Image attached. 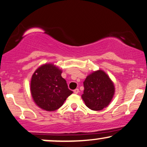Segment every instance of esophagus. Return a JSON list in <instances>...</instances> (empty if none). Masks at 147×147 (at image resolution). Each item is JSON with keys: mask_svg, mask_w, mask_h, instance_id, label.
<instances>
[{"mask_svg": "<svg viewBox=\"0 0 147 147\" xmlns=\"http://www.w3.org/2000/svg\"><path fill=\"white\" fill-rule=\"evenodd\" d=\"M79 89H75V90H74V93H75V94H77L78 93H79Z\"/></svg>", "mask_w": 147, "mask_h": 147, "instance_id": "esophagus-1", "label": "esophagus"}]
</instances>
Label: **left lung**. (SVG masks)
<instances>
[{"mask_svg":"<svg viewBox=\"0 0 147 147\" xmlns=\"http://www.w3.org/2000/svg\"><path fill=\"white\" fill-rule=\"evenodd\" d=\"M83 86L81 98L85 105L93 111H101L107 107L115 92L113 81L102 70L94 71L87 75Z\"/></svg>","mask_w":147,"mask_h":147,"instance_id":"obj_1","label":"left lung"}]
</instances>
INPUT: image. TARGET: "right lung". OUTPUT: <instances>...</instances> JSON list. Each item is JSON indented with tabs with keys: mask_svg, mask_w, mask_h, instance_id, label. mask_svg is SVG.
<instances>
[{
	"mask_svg": "<svg viewBox=\"0 0 147 147\" xmlns=\"http://www.w3.org/2000/svg\"><path fill=\"white\" fill-rule=\"evenodd\" d=\"M62 70L55 65L45 64L31 78L30 92L35 104L42 110L54 111L62 107L72 92L62 77Z\"/></svg>",
	"mask_w": 147,
	"mask_h": 147,
	"instance_id": "right-lung-1",
	"label": "right lung"
}]
</instances>
